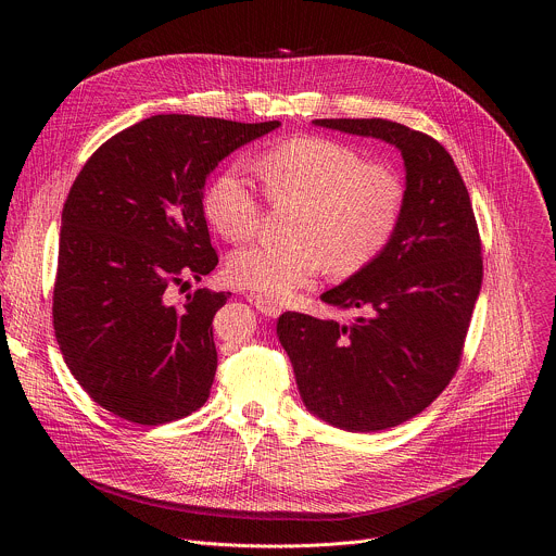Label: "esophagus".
Here are the masks:
<instances>
[{"label": "esophagus", "instance_id": "obj_1", "mask_svg": "<svg viewBox=\"0 0 556 556\" xmlns=\"http://www.w3.org/2000/svg\"><path fill=\"white\" fill-rule=\"evenodd\" d=\"M249 301H251L262 314L270 316V319H275V316L281 314V307H279L275 301H270V299H266V296H262V294L251 292V294H249Z\"/></svg>", "mask_w": 556, "mask_h": 556}]
</instances>
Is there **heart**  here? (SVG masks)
Instances as JSON below:
<instances>
[{"label":"heart","instance_id":"1","mask_svg":"<svg viewBox=\"0 0 556 556\" xmlns=\"http://www.w3.org/2000/svg\"><path fill=\"white\" fill-rule=\"evenodd\" d=\"M257 174L273 202L299 204L292 244H249L230 253L232 283L281 299L326 270L350 277L369 266L393 240L405 211V185L387 165L367 163L352 144L294 136L257 157ZM204 217L230 242L251 237L262 198L237 167L222 169L202 198Z\"/></svg>","mask_w":556,"mask_h":556}]
</instances>
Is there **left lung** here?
I'll return each mask as SVG.
<instances>
[{
	"instance_id": "1",
	"label": "left lung",
	"mask_w": 556,
	"mask_h": 556,
	"mask_svg": "<svg viewBox=\"0 0 556 556\" xmlns=\"http://www.w3.org/2000/svg\"><path fill=\"white\" fill-rule=\"evenodd\" d=\"M319 127L399 147L405 211L389 247L321 294L350 324L283 312L277 337L301 401L332 427L369 433L427 409L455 376L482 288V242L466 185L431 136L384 118H319Z\"/></svg>"
}]
</instances>
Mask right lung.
I'll return each instance as SVG.
<instances>
[{"instance_id":"add662e5","label":"right lung","mask_w":556,"mask_h":556,"mask_svg":"<svg viewBox=\"0 0 556 556\" xmlns=\"http://www.w3.org/2000/svg\"><path fill=\"white\" fill-rule=\"evenodd\" d=\"M279 125L157 114L103 142L76 176L61 213L54 337L78 384L114 416L155 427L206 403L211 324L228 294L200 288L174 305L167 290L217 266L202 208L208 174Z\"/></svg>"}]
</instances>
